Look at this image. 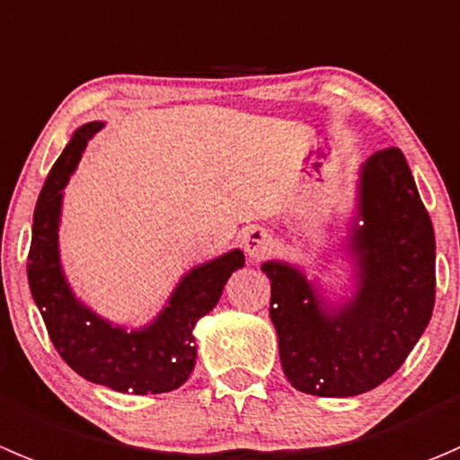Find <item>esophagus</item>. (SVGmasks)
<instances>
[{
	"label": "esophagus",
	"instance_id": "34e87169",
	"mask_svg": "<svg viewBox=\"0 0 460 460\" xmlns=\"http://www.w3.org/2000/svg\"><path fill=\"white\" fill-rule=\"evenodd\" d=\"M243 247L252 261H261V258H265L271 252L274 243H271V235L267 234V229L252 226V229H247L243 234Z\"/></svg>",
	"mask_w": 460,
	"mask_h": 460
}]
</instances>
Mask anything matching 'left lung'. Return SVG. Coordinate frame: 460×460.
<instances>
[{"mask_svg": "<svg viewBox=\"0 0 460 460\" xmlns=\"http://www.w3.org/2000/svg\"><path fill=\"white\" fill-rule=\"evenodd\" d=\"M358 220L346 244L358 289L341 305H328L288 262L261 267L271 280L280 367L303 394L349 398L380 386L402 367L434 312V226L400 148L380 150L359 171Z\"/></svg>", "mask_w": 460, "mask_h": 460, "instance_id": "1", "label": "left lung"}]
</instances>
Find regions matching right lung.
Returning <instances> with one entry per match:
<instances>
[{
  "label": "right lung",
  "instance_id": "obj_1",
  "mask_svg": "<svg viewBox=\"0 0 460 460\" xmlns=\"http://www.w3.org/2000/svg\"><path fill=\"white\" fill-rule=\"evenodd\" d=\"M102 128L84 123L53 164L33 213L29 285L47 332L60 358L84 380L119 394H166L189 380L195 367L193 328L217 305L225 283L244 265L240 249L193 267L157 319L139 330H126L101 319L78 301L66 283L58 253L62 189L78 166L87 141Z\"/></svg>",
  "mask_w": 460,
  "mask_h": 460
}]
</instances>
